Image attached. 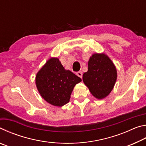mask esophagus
<instances>
[{"label":"esophagus","mask_w":146,"mask_h":146,"mask_svg":"<svg viewBox=\"0 0 146 146\" xmlns=\"http://www.w3.org/2000/svg\"><path fill=\"white\" fill-rule=\"evenodd\" d=\"M76 75H77V76H79L80 78L82 77V71H78V72L76 73Z\"/></svg>","instance_id":"obj_1"}]
</instances>
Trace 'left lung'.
Returning a JSON list of instances; mask_svg holds the SVG:
<instances>
[{"label":"left lung","mask_w":146,"mask_h":146,"mask_svg":"<svg viewBox=\"0 0 146 146\" xmlns=\"http://www.w3.org/2000/svg\"><path fill=\"white\" fill-rule=\"evenodd\" d=\"M83 81L95 98L102 99L110 93L117 80L114 64L105 54H93L88 62V70Z\"/></svg>","instance_id":"obj_1"}]
</instances>
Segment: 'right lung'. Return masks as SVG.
I'll return each mask as SVG.
<instances>
[{"instance_id":"obj_1","label":"right lung","mask_w":146,"mask_h":146,"mask_svg":"<svg viewBox=\"0 0 146 146\" xmlns=\"http://www.w3.org/2000/svg\"><path fill=\"white\" fill-rule=\"evenodd\" d=\"M81 81L71 71L64 70L56 58L49 59L36 76V85L40 95L55 106L68 103L74 86Z\"/></svg>"}]
</instances>
